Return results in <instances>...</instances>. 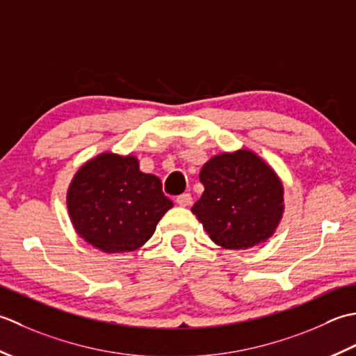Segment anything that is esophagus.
I'll return each mask as SVG.
<instances>
[{
    "label": "esophagus",
    "mask_w": 356,
    "mask_h": 356,
    "mask_svg": "<svg viewBox=\"0 0 356 356\" xmlns=\"http://www.w3.org/2000/svg\"><path fill=\"white\" fill-rule=\"evenodd\" d=\"M177 202L181 207H187L192 204V197L188 193H183V195H179V197H177Z\"/></svg>",
    "instance_id": "esophagus-1"
}]
</instances>
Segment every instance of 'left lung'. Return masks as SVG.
I'll use <instances>...</instances> for the list:
<instances>
[{
    "mask_svg": "<svg viewBox=\"0 0 356 356\" xmlns=\"http://www.w3.org/2000/svg\"><path fill=\"white\" fill-rule=\"evenodd\" d=\"M204 186L192 213L221 249L266 243L284 215V186L269 163L250 149L222 152L202 165Z\"/></svg>",
    "mask_w": 356,
    "mask_h": 356,
    "instance_id": "1",
    "label": "left lung"
}]
</instances>
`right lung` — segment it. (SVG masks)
Returning a JSON list of instances; mask_svg holds the SVG:
<instances>
[{"label":"right lung","mask_w":356,"mask_h":356,"mask_svg":"<svg viewBox=\"0 0 356 356\" xmlns=\"http://www.w3.org/2000/svg\"><path fill=\"white\" fill-rule=\"evenodd\" d=\"M66 204L76 234L104 253L140 249L173 207L161 181L141 172L135 155L113 152H101L78 169Z\"/></svg>","instance_id":"add662e5"}]
</instances>
